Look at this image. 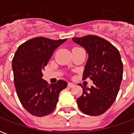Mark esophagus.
Instances as JSON below:
<instances>
[{"instance_id": "obj_1", "label": "esophagus", "mask_w": 134, "mask_h": 134, "mask_svg": "<svg viewBox=\"0 0 134 134\" xmlns=\"http://www.w3.org/2000/svg\"><path fill=\"white\" fill-rule=\"evenodd\" d=\"M75 86V85L73 84V83H72V82H69L68 83V87H73Z\"/></svg>"}]
</instances>
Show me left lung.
I'll use <instances>...</instances> for the list:
<instances>
[{"instance_id":"1","label":"left lung","mask_w":134,"mask_h":134,"mask_svg":"<svg viewBox=\"0 0 134 134\" xmlns=\"http://www.w3.org/2000/svg\"><path fill=\"white\" fill-rule=\"evenodd\" d=\"M72 40L83 47L88 59L83 72V80L93 81L91 87H82V95L77 100L82 112L99 115L114 103L123 78V62L118 50L109 41L96 35L75 37Z\"/></svg>"}]
</instances>
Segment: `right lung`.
I'll use <instances>...</instances> for the list:
<instances>
[{
	"label": "right lung",
	"instance_id": "right-lung-1",
	"mask_svg": "<svg viewBox=\"0 0 134 134\" xmlns=\"http://www.w3.org/2000/svg\"><path fill=\"white\" fill-rule=\"evenodd\" d=\"M66 40L35 37L16 50L12 61L14 85L21 103L31 115L41 117L51 113L55 109L60 92L67 87L64 80L50 85L42 79V71L54 51Z\"/></svg>",
	"mask_w": 134,
	"mask_h": 134
}]
</instances>
